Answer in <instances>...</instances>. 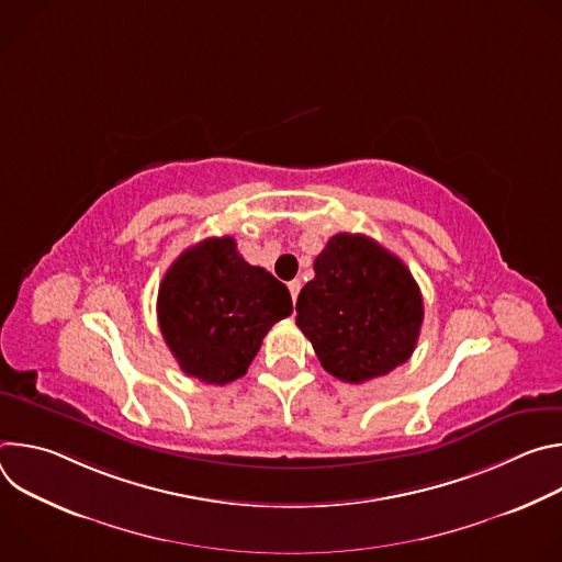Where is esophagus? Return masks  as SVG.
<instances>
[{
    "label": "esophagus",
    "instance_id": "obj_1",
    "mask_svg": "<svg viewBox=\"0 0 562 562\" xmlns=\"http://www.w3.org/2000/svg\"><path fill=\"white\" fill-rule=\"evenodd\" d=\"M300 280H293V282H289V291H291V297H293V304H295V300H297V293H300Z\"/></svg>",
    "mask_w": 562,
    "mask_h": 562
}]
</instances>
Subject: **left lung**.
<instances>
[{
	"label": "left lung",
	"mask_w": 562,
	"mask_h": 562,
	"mask_svg": "<svg viewBox=\"0 0 562 562\" xmlns=\"http://www.w3.org/2000/svg\"><path fill=\"white\" fill-rule=\"evenodd\" d=\"M295 325L334 378L360 384L405 364L423 327V293L405 262L360 233H338L313 262Z\"/></svg>",
	"instance_id": "obj_1"
}]
</instances>
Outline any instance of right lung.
Wrapping results in <instances>:
<instances>
[{"instance_id":"add662e5","label":"right lung","mask_w":562,"mask_h":562,"mask_svg":"<svg viewBox=\"0 0 562 562\" xmlns=\"http://www.w3.org/2000/svg\"><path fill=\"white\" fill-rule=\"evenodd\" d=\"M291 311L289 289L239 256L231 235L187 249L157 293L165 342L180 369L206 384L243 378L262 338Z\"/></svg>"}]
</instances>
